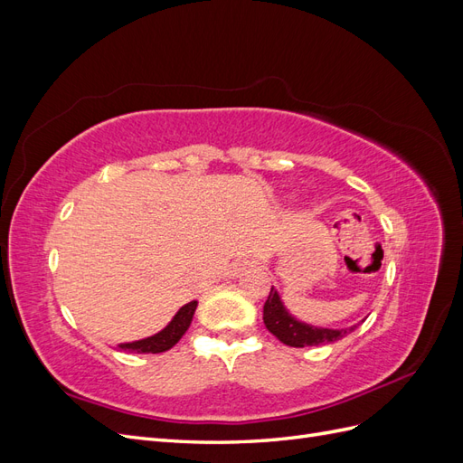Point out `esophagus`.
Segmentation results:
<instances>
[{"instance_id":"obj_1","label":"esophagus","mask_w":463,"mask_h":463,"mask_svg":"<svg viewBox=\"0 0 463 463\" xmlns=\"http://www.w3.org/2000/svg\"><path fill=\"white\" fill-rule=\"evenodd\" d=\"M250 264H253V262H250L249 259H241V260H237L233 266H232V270H230V274L232 276H240L241 272H245L247 269H249V266Z\"/></svg>"}]
</instances>
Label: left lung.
<instances>
[{
  "label": "left lung",
  "mask_w": 463,
  "mask_h": 463,
  "mask_svg": "<svg viewBox=\"0 0 463 463\" xmlns=\"http://www.w3.org/2000/svg\"><path fill=\"white\" fill-rule=\"evenodd\" d=\"M262 320H264V326L269 328V332L274 334L279 342L289 347L332 344L335 340H342L344 335H347L349 332H354L357 328V325L345 330L315 328V326L305 325V322L296 320L286 311V307L282 305V301H279V296L274 288H270L269 299L264 303Z\"/></svg>",
  "instance_id": "obj_1"
}]
</instances>
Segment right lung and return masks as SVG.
Wrapping results in <instances>:
<instances>
[{
  "instance_id": "obj_1",
  "label": "right lung",
  "mask_w": 463,
  "mask_h": 463,
  "mask_svg": "<svg viewBox=\"0 0 463 463\" xmlns=\"http://www.w3.org/2000/svg\"><path fill=\"white\" fill-rule=\"evenodd\" d=\"M194 309H197V301H191L187 305L181 307L174 320L167 325L162 332L150 335V338L131 342V344H121V349H128V352H137V354H162L172 349L184 335L191 325Z\"/></svg>"
}]
</instances>
